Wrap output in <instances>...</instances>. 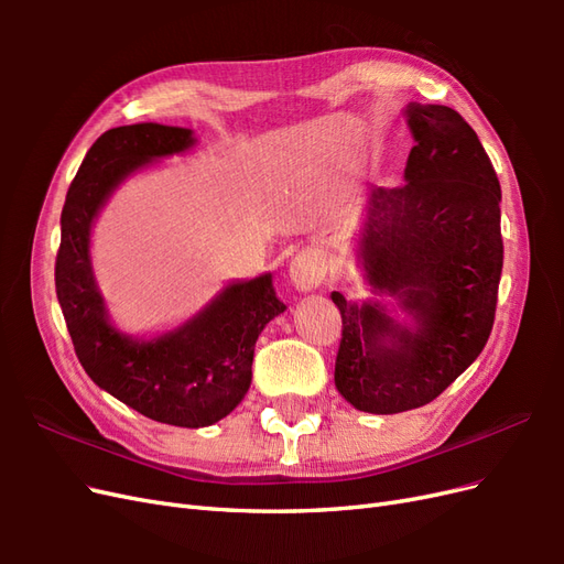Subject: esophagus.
<instances>
[{"label":"esophagus","instance_id":"1","mask_svg":"<svg viewBox=\"0 0 564 564\" xmlns=\"http://www.w3.org/2000/svg\"><path fill=\"white\" fill-rule=\"evenodd\" d=\"M324 278H327V268H324V261L317 251H301L289 263V280H292L299 292H313V289L324 282Z\"/></svg>","mask_w":564,"mask_h":564}]
</instances>
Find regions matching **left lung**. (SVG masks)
I'll return each instance as SVG.
<instances>
[{
  "mask_svg": "<svg viewBox=\"0 0 564 564\" xmlns=\"http://www.w3.org/2000/svg\"><path fill=\"white\" fill-rule=\"evenodd\" d=\"M404 117V183L369 187L357 240L373 299L332 294L344 317L334 383L369 414L429 404L475 362L503 268L501 185L477 133L447 106L409 104Z\"/></svg>",
  "mask_w": 564,
  "mask_h": 564,
  "instance_id": "obj_1",
  "label": "left lung"
}]
</instances>
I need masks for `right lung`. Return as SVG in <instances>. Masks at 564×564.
<instances>
[{
    "mask_svg": "<svg viewBox=\"0 0 564 564\" xmlns=\"http://www.w3.org/2000/svg\"><path fill=\"white\" fill-rule=\"evenodd\" d=\"M195 143L193 129L155 122L100 135L67 191L56 256V294L84 371L139 414L178 429L214 425L245 400L256 340L286 311L263 272L226 284L199 313L158 336H129L112 324L91 263L96 218L129 176Z\"/></svg>",
    "mask_w": 564,
    "mask_h": 564,
    "instance_id": "add662e5",
    "label": "right lung"
}]
</instances>
